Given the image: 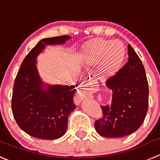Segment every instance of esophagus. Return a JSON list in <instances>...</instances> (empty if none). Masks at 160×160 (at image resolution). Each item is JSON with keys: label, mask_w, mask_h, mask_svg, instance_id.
<instances>
[{"label": "esophagus", "mask_w": 160, "mask_h": 160, "mask_svg": "<svg viewBox=\"0 0 160 160\" xmlns=\"http://www.w3.org/2000/svg\"><path fill=\"white\" fill-rule=\"evenodd\" d=\"M96 86L97 85L95 84V83L92 81H88L82 83L77 96V102H80L81 100L88 97L91 92L94 90V88H95Z\"/></svg>", "instance_id": "obj_1"}]
</instances>
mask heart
Wrapping results in <instances>:
<instances>
[{
    "instance_id": "1",
    "label": "heart",
    "mask_w": 160,
    "mask_h": 160,
    "mask_svg": "<svg viewBox=\"0 0 160 160\" xmlns=\"http://www.w3.org/2000/svg\"><path fill=\"white\" fill-rule=\"evenodd\" d=\"M125 50L118 40L98 38L89 42L83 50V62L89 65L102 63V72L106 77L114 75L122 63Z\"/></svg>"
}]
</instances>
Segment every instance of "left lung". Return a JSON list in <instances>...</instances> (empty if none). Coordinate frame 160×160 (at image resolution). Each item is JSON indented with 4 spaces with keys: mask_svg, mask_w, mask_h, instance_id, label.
<instances>
[{
    "mask_svg": "<svg viewBox=\"0 0 160 160\" xmlns=\"http://www.w3.org/2000/svg\"><path fill=\"white\" fill-rule=\"evenodd\" d=\"M128 62L106 82L112 90L110 105L102 107L103 116L95 122V130L104 137L118 138L141 127L148 108V83L144 67L128 45Z\"/></svg>",
    "mask_w": 160,
    "mask_h": 160,
    "instance_id": "obj_1",
    "label": "left lung"
}]
</instances>
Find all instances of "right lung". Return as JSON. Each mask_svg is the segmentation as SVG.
Here are the masks:
<instances>
[{"instance_id": "add662e5", "label": "right lung", "mask_w": 160, "mask_h": 160, "mask_svg": "<svg viewBox=\"0 0 160 160\" xmlns=\"http://www.w3.org/2000/svg\"><path fill=\"white\" fill-rule=\"evenodd\" d=\"M68 35L43 38L22 62L14 82L12 110L19 128L28 135L55 140L65 133L68 118L75 110L73 95L77 86L52 85L42 82L37 68V58L48 45H62Z\"/></svg>"}]
</instances>
